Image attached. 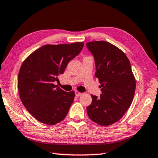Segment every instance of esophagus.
<instances>
[{
    "label": "esophagus",
    "instance_id": "1",
    "mask_svg": "<svg viewBox=\"0 0 158 158\" xmlns=\"http://www.w3.org/2000/svg\"><path fill=\"white\" fill-rule=\"evenodd\" d=\"M75 95L77 96V97H79V96H81V95H82V93H80L79 91L75 90Z\"/></svg>",
    "mask_w": 158,
    "mask_h": 158
}]
</instances>
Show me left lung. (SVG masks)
Returning <instances> with one entry per match:
<instances>
[{
	"label": "left lung",
	"instance_id": "left-lung-1",
	"mask_svg": "<svg viewBox=\"0 0 158 158\" xmlns=\"http://www.w3.org/2000/svg\"><path fill=\"white\" fill-rule=\"evenodd\" d=\"M94 56L95 77L98 78L102 94L91 95L92 103L87 107L88 117L102 126H107L120 120L133 100L136 81L130 63L120 48L107 41L86 43Z\"/></svg>",
	"mask_w": 158,
	"mask_h": 158
}]
</instances>
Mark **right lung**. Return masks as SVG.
Instances as JSON below:
<instances>
[{
  "instance_id": "1",
  "label": "right lung",
  "mask_w": 158,
  "mask_h": 158,
  "mask_svg": "<svg viewBox=\"0 0 158 158\" xmlns=\"http://www.w3.org/2000/svg\"><path fill=\"white\" fill-rule=\"evenodd\" d=\"M83 45V42L45 45L23 62L18 77L19 96L27 110L39 122L56 125L67 115L75 92H65L54 83L59 81V75Z\"/></svg>"
}]
</instances>
